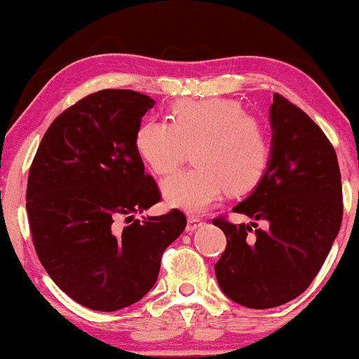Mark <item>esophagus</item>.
Wrapping results in <instances>:
<instances>
[{"label":"esophagus","instance_id":"esophagus-1","mask_svg":"<svg viewBox=\"0 0 359 359\" xmlns=\"http://www.w3.org/2000/svg\"><path fill=\"white\" fill-rule=\"evenodd\" d=\"M201 225H203V220L199 217H196V215H188V224H186V230H188V232H193V230L201 227Z\"/></svg>","mask_w":359,"mask_h":359}]
</instances>
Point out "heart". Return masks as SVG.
<instances>
[{
  "label": "heart",
  "mask_w": 359,
  "mask_h": 359,
  "mask_svg": "<svg viewBox=\"0 0 359 359\" xmlns=\"http://www.w3.org/2000/svg\"><path fill=\"white\" fill-rule=\"evenodd\" d=\"M170 122L149 119L135 132L140 158L160 176L171 175L193 149L194 168L163 183L171 205L199 212L229 194L252 191L271 161V137L240 101L225 97L180 100L170 106Z\"/></svg>",
  "instance_id": "1"
}]
</instances>
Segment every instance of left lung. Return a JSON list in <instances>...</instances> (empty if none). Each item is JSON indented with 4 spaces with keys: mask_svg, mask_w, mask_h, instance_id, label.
<instances>
[{
    "mask_svg": "<svg viewBox=\"0 0 359 359\" xmlns=\"http://www.w3.org/2000/svg\"><path fill=\"white\" fill-rule=\"evenodd\" d=\"M273 154L257 189L233 212L268 220V229L212 220L227 247L215 263L225 296L250 309L283 306L320 271L343 219L341 176L332 142L286 97L274 93ZM255 227V225H253Z\"/></svg>",
    "mask_w": 359,
    "mask_h": 359,
    "instance_id": "1",
    "label": "left lung"
}]
</instances>
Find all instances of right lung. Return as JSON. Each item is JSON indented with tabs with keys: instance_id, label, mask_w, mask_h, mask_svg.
I'll return each instance as SVG.
<instances>
[{
	"instance_id": "right-lung-1",
	"label": "right lung",
	"mask_w": 359,
	"mask_h": 359,
	"mask_svg": "<svg viewBox=\"0 0 359 359\" xmlns=\"http://www.w3.org/2000/svg\"><path fill=\"white\" fill-rule=\"evenodd\" d=\"M154 104L132 90L91 93L55 117L29 168L26 209L37 257L63 292L93 311L114 312L144 297L165 248L186 227L180 209L134 217L161 201L135 149Z\"/></svg>"
}]
</instances>
